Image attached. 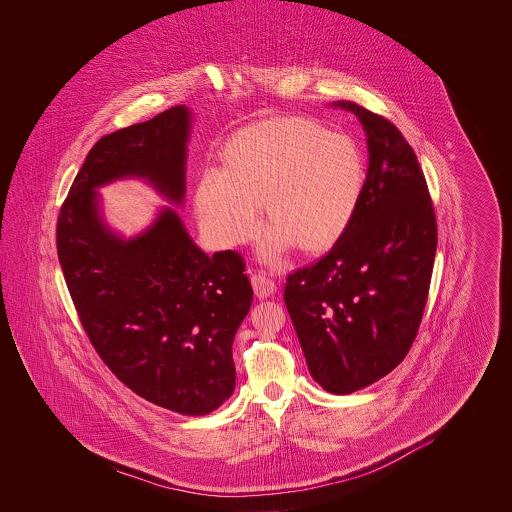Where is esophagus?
<instances>
[{
	"label": "esophagus",
	"instance_id": "obj_1",
	"mask_svg": "<svg viewBox=\"0 0 512 512\" xmlns=\"http://www.w3.org/2000/svg\"><path fill=\"white\" fill-rule=\"evenodd\" d=\"M252 288H254V293H256L258 299H266V297H270V295L276 293L274 280H270V278L264 276V274H254V276H252Z\"/></svg>",
	"mask_w": 512,
	"mask_h": 512
}]
</instances>
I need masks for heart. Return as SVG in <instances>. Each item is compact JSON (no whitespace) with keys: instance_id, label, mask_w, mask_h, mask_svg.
Instances as JSON below:
<instances>
[{"instance_id":"heart-1","label":"heart","mask_w":512,"mask_h":512,"mask_svg":"<svg viewBox=\"0 0 512 512\" xmlns=\"http://www.w3.org/2000/svg\"><path fill=\"white\" fill-rule=\"evenodd\" d=\"M366 165L359 144L341 132L295 116L262 120L224 147V171H207L197 187V213L222 248L250 240L262 205L272 230L262 256L278 262L293 244L303 254L333 248L357 215Z\"/></svg>"}]
</instances>
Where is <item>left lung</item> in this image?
<instances>
[{"mask_svg":"<svg viewBox=\"0 0 512 512\" xmlns=\"http://www.w3.org/2000/svg\"><path fill=\"white\" fill-rule=\"evenodd\" d=\"M339 106L361 120L368 138L363 199L343 238L288 276L284 301L315 382L351 394L408 355L430 293L438 222L402 132L357 102Z\"/></svg>","mask_w":512,"mask_h":512,"instance_id":"obj_1","label":"left lung"}]
</instances>
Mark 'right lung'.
I'll return each instance as SVG.
<instances>
[{
    "label": "right lung",
    "mask_w": 512,
    "mask_h": 512,
    "mask_svg": "<svg viewBox=\"0 0 512 512\" xmlns=\"http://www.w3.org/2000/svg\"><path fill=\"white\" fill-rule=\"evenodd\" d=\"M187 136L189 112L173 106L98 140L61 207L57 254L104 365L147 402L203 416L234 390L232 339L254 295L244 258L201 252L171 209L126 242L102 224L94 191L138 175L181 203Z\"/></svg>",
    "instance_id": "1"
}]
</instances>
